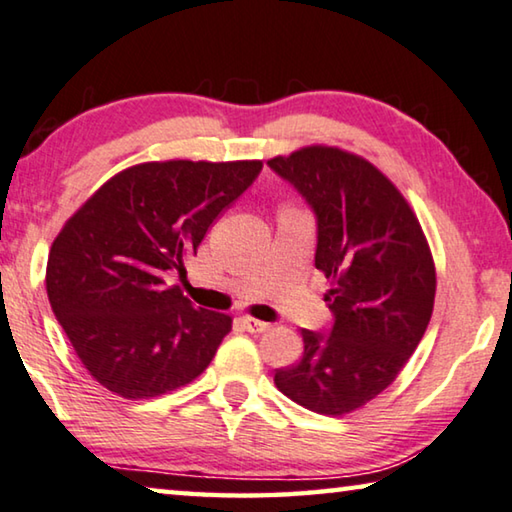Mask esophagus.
Instances as JSON below:
<instances>
[{
    "instance_id": "obj_1",
    "label": "esophagus",
    "mask_w": 512,
    "mask_h": 512,
    "mask_svg": "<svg viewBox=\"0 0 512 512\" xmlns=\"http://www.w3.org/2000/svg\"><path fill=\"white\" fill-rule=\"evenodd\" d=\"M242 325H245V329L249 334H263V332H267V322H263V320H256V318H249V316H245L242 318Z\"/></svg>"
}]
</instances>
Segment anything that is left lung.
Masks as SVG:
<instances>
[{
	"instance_id": "left-lung-1",
	"label": "left lung",
	"mask_w": 512,
	"mask_h": 512,
	"mask_svg": "<svg viewBox=\"0 0 512 512\" xmlns=\"http://www.w3.org/2000/svg\"><path fill=\"white\" fill-rule=\"evenodd\" d=\"M318 219L316 267L332 279L329 334L302 329L304 355L274 373L306 410L343 416L403 371L435 304V261L410 203L361 155L306 146L267 160Z\"/></svg>"
}]
</instances>
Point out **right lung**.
Returning <instances> with one entry per match:
<instances>
[{
	"instance_id": "add662e5",
	"label": "right lung",
	"mask_w": 512,
	"mask_h": 512,
	"mask_svg": "<svg viewBox=\"0 0 512 512\" xmlns=\"http://www.w3.org/2000/svg\"><path fill=\"white\" fill-rule=\"evenodd\" d=\"M261 169V160L135 164L64 224L47 256V297L102 387L155 398L206 371L233 320L196 309L167 277H185L210 224Z\"/></svg>"
}]
</instances>
